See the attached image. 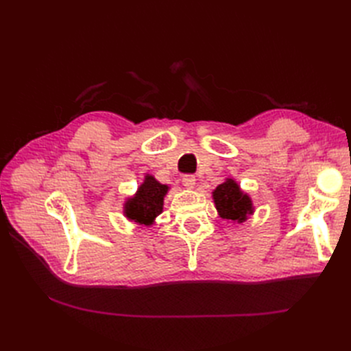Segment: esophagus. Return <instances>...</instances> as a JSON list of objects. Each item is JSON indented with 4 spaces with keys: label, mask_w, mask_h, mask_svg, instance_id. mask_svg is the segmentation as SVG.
I'll return each mask as SVG.
<instances>
[{
    "label": "esophagus",
    "mask_w": 351,
    "mask_h": 351,
    "mask_svg": "<svg viewBox=\"0 0 351 351\" xmlns=\"http://www.w3.org/2000/svg\"><path fill=\"white\" fill-rule=\"evenodd\" d=\"M195 184H196V178H195V176H192V174H186V176L183 177V186H184V187H187V189H193V187H195Z\"/></svg>",
    "instance_id": "1"
}]
</instances>
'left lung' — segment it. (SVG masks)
I'll use <instances>...</instances> for the list:
<instances>
[{"mask_svg":"<svg viewBox=\"0 0 351 351\" xmlns=\"http://www.w3.org/2000/svg\"><path fill=\"white\" fill-rule=\"evenodd\" d=\"M218 214L222 219L232 222L246 221L253 214V206L250 197L243 193L239 184L232 178H227L212 192Z\"/></svg>","mask_w":351,"mask_h":351,"instance_id":"1","label":"left lung"}]
</instances>
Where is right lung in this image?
Instances as JSON below:
<instances>
[{
	"label": "right lung",
	"mask_w": 351,
	"mask_h": 351,
	"mask_svg": "<svg viewBox=\"0 0 351 351\" xmlns=\"http://www.w3.org/2000/svg\"><path fill=\"white\" fill-rule=\"evenodd\" d=\"M167 192L168 186L156 182L152 176H146L136 195L127 199L124 205L125 217L134 221L136 224L152 226L154 219L162 212L164 196Z\"/></svg>",
	"instance_id": "obj_1"
}]
</instances>
